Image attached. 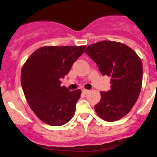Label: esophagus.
<instances>
[{"instance_id": "esophagus-1", "label": "esophagus", "mask_w": 157, "mask_h": 157, "mask_svg": "<svg viewBox=\"0 0 157 157\" xmlns=\"http://www.w3.org/2000/svg\"><path fill=\"white\" fill-rule=\"evenodd\" d=\"M89 91H90V90H88L83 89L82 90V94H84V95H86V94H87V93H89Z\"/></svg>"}]
</instances>
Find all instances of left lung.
<instances>
[{"label":"left lung","mask_w":157,"mask_h":157,"mask_svg":"<svg viewBox=\"0 0 157 157\" xmlns=\"http://www.w3.org/2000/svg\"><path fill=\"white\" fill-rule=\"evenodd\" d=\"M97 64L102 75L110 77V90L100 92L95 105L98 116L108 122L118 121L132 109L141 93L143 65L137 54L123 43L102 41L85 51Z\"/></svg>","instance_id":"8db88e82"}]
</instances>
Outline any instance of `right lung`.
I'll return each instance as SVG.
<instances>
[{
  "instance_id": "obj_1",
  "label": "right lung",
  "mask_w": 157,
  "mask_h": 157,
  "mask_svg": "<svg viewBox=\"0 0 157 157\" xmlns=\"http://www.w3.org/2000/svg\"><path fill=\"white\" fill-rule=\"evenodd\" d=\"M86 46H47L36 49L24 64L21 82L27 103L48 125L59 126L74 116L81 90L70 91L60 79L70 72Z\"/></svg>"
}]
</instances>
